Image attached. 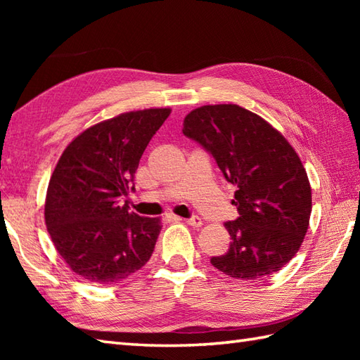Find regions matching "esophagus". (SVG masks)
<instances>
[{
	"label": "esophagus",
	"instance_id": "esophagus-1",
	"mask_svg": "<svg viewBox=\"0 0 360 360\" xmlns=\"http://www.w3.org/2000/svg\"><path fill=\"white\" fill-rule=\"evenodd\" d=\"M187 224H190V226H193V227H201L202 226V219L198 217V215H193V217H190V218H187V219H184Z\"/></svg>",
	"mask_w": 360,
	"mask_h": 360
}]
</instances>
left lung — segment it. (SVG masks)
<instances>
[{
    "label": "left lung",
    "mask_w": 360,
    "mask_h": 360,
    "mask_svg": "<svg viewBox=\"0 0 360 360\" xmlns=\"http://www.w3.org/2000/svg\"><path fill=\"white\" fill-rule=\"evenodd\" d=\"M184 136L213 156L238 218L227 221L231 248L212 257L236 280L278 272L300 249L311 217V186L300 158L277 129L238 105H205L184 119Z\"/></svg>",
    "instance_id": "obj_1"
}]
</instances>
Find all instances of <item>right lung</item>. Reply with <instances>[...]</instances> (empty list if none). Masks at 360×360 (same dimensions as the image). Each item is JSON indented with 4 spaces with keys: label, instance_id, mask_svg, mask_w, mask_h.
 <instances>
[{
    "label": "right lung",
    "instance_id": "right-lung-1",
    "mask_svg": "<svg viewBox=\"0 0 360 360\" xmlns=\"http://www.w3.org/2000/svg\"><path fill=\"white\" fill-rule=\"evenodd\" d=\"M168 116V108L120 114L85 129L60 158L44 219L57 252L82 278L116 285L155 250L160 219L129 212L125 198L134 190L145 148Z\"/></svg>",
    "mask_w": 360,
    "mask_h": 360
}]
</instances>
